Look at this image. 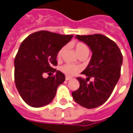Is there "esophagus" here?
Listing matches in <instances>:
<instances>
[{
    "label": "esophagus",
    "instance_id": "34e87169",
    "mask_svg": "<svg viewBox=\"0 0 133 133\" xmlns=\"http://www.w3.org/2000/svg\"><path fill=\"white\" fill-rule=\"evenodd\" d=\"M71 79V78L69 77V76H66V81H69V80Z\"/></svg>",
    "mask_w": 133,
    "mask_h": 133
}]
</instances>
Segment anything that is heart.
Wrapping results in <instances>:
<instances>
[{
  "label": "heart",
  "mask_w": 133,
  "mask_h": 133,
  "mask_svg": "<svg viewBox=\"0 0 133 133\" xmlns=\"http://www.w3.org/2000/svg\"><path fill=\"white\" fill-rule=\"evenodd\" d=\"M64 48H62L58 52L57 57L59 58L61 57V56H62L63 52H64ZM76 50L77 52L78 55H80V54L83 53L84 52L88 51V48L85 44L82 43H78L76 44ZM60 69L66 76H72L80 70V68L78 66L72 64H64V65L61 66Z\"/></svg>",
  "instance_id": "b5f03b06"
}]
</instances>
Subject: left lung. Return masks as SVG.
<instances>
[{"label":"left lung","instance_id":"8db88e82","mask_svg":"<svg viewBox=\"0 0 133 133\" xmlns=\"http://www.w3.org/2000/svg\"><path fill=\"white\" fill-rule=\"evenodd\" d=\"M89 47L92 57L88 65L81 74L87 78H94L89 84L77 78L79 88L72 92L74 101L83 107L93 109L102 105L112 93L121 75L123 55L114 42L105 36L77 35L75 37Z\"/></svg>","mask_w":133,"mask_h":133}]
</instances>
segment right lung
<instances>
[{
    "label": "right lung",
    "mask_w": 133,
    "mask_h": 133,
    "mask_svg": "<svg viewBox=\"0 0 133 133\" xmlns=\"http://www.w3.org/2000/svg\"><path fill=\"white\" fill-rule=\"evenodd\" d=\"M73 36L41 31L23 41L14 62L15 82L28 105L42 107L53 100L58 86L65 81V76L52 67L57 64L58 52ZM49 72L56 74L46 79L42 77L44 72Z\"/></svg>",
    "instance_id": "obj_1"
}]
</instances>
